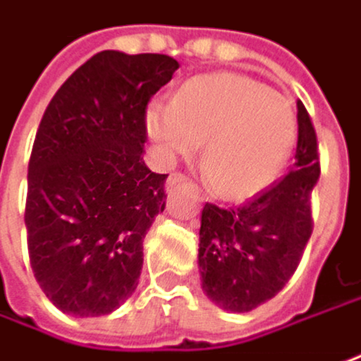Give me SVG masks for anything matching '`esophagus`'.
<instances>
[{
    "label": "esophagus",
    "mask_w": 361,
    "mask_h": 361,
    "mask_svg": "<svg viewBox=\"0 0 361 361\" xmlns=\"http://www.w3.org/2000/svg\"><path fill=\"white\" fill-rule=\"evenodd\" d=\"M183 181H188V178H185L183 173H171V176L167 178V183H165V188L169 190V188H173V185H178V183H183Z\"/></svg>",
    "instance_id": "1"
}]
</instances>
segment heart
Returning <instances> with one entry per match:
<instances>
[{
    "label": "heart",
    "instance_id": "1",
    "mask_svg": "<svg viewBox=\"0 0 361 361\" xmlns=\"http://www.w3.org/2000/svg\"><path fill=\"white\" fill-rule=\"evenodd\" d=\"M145 121L163 161L192 157L207 142L202 169L227 200H244L269 188L298 138L291 103L240 74L192 78L173 101H152Z\"/></svg>",
    "mask_w": 361,
    "mask_h": 361
}]
</instances>
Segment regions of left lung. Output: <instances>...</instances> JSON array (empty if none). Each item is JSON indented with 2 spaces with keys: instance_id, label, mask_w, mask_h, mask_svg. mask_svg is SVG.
<instances>
[{
  "instance_id": "left-lung-1",
  "label": "left lung",
  "mask_w": 361,
  "mask_h": 361,
  "mask_svg": "<svg viewBox=\"0 0 361 361\" xmlns=\"http://www.w3.org/2000/svg\"><path fill=\"white\" fill-rule=\"evenodd\" d=\"M320 178L318 142L298 101L291 171L240 209L204 204L198 267L202 291L219 308L250 312L275 298L295 273L312 235V190Z\"/></svg>"
}]
</instances>
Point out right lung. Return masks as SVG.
I'll use <instances>...</instances> for the list:
<instances>
[{
	"instance_id": "right-lung-1",
	"label": "right lung",
	"mask_w": 361,
	"mask_h": 361,
	"mask_svg": "<svg viewBox=\"0 0 361 361\" xmlns=\"http://www.w3.org/2000/svg\"><path fill=\"white\" fill-rule=\"evenodd\" d=\"M178 68L161 53L101 51L45 109L24 223L35 279L66 314H111L138 287L142 242L167 198V176L142 159L147 105Z\"/></svg>"
}]
</instances>
